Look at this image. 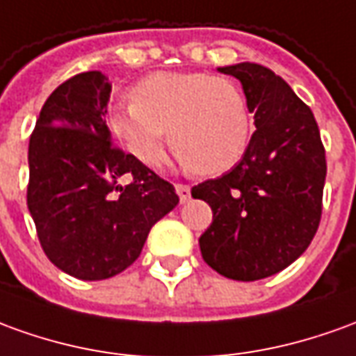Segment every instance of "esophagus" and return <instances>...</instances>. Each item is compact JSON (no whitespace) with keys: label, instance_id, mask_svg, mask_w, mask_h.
<instances>
[{"label":"esophagus","instance_id":"esophagus-1","mask_svg":"<svg viewBox=\"0 0 356 356\" xmlns=\"http://www.w3.org/2000/svg\"><path fill=\"white\" fill-rule=\"evenodd\" d=\"M176 193H178L180 202L186 203L190 200V195H192V190H190V186H186V184H176Z\"/></svg>","mask_w":356,"mask_h":356}]
</instances>
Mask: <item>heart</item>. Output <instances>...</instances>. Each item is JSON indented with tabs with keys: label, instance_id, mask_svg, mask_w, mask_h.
Listing matches in <instances>:
<instances>
[{
	"label": "heart",
	"instance_id": "1",
	"mask_svg": "<svg viewBox=\"0 0 356 356\" xmlns=\"http://www.w3.org/2000/svg\"><path fill=\"white\" fill-rule=\"evenodd\" d=\"M108 127L139 163L163 156L164 134L184 164L213 176L230 170L252 139L246 97L229 79L209 73H153L131 89L129 104H116Z\"/></svg>",
	"mask_w": 356,
	"mask_h": 356
}]
</instances>
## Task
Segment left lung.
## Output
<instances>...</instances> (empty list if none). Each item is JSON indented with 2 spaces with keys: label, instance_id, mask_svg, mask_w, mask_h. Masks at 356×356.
<instances>
[{
  "label": "left lung",
  "instance_id": "1",
  "mask_svg": "<svg viewBox=\"0 0 356 356\" xmlns=\"http://www.w3.org/2000/svg\"><path fill=\"white\" fill-rule=\"evenodd\" d=\"M242 83L256 131L240 163L192 188L209 203L205 264L234 281L275 275L302 256L322 219L325 151L312 110L259 63L219 67Z\"/></svg>",
  "mask_w": 356,
  "mask_h": 356
}]
</instances>
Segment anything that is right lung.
I'll list each match as a JSON object with an SVG mask.
<instances>
[{"label":"right lung","instance_id":"obj_1","mask_svg":"<svg viewBox=\"0 0 356 356\" xmlns=\"http://www.w3.org/2000/svg\"><path fill=\"white\" fill-rule=\"evenodd\" d=\"M100 71L61 83L29 141L26 205L44 254L67 275L100 281L136 261L149 230L178 205L174 186L112 145ZM122 175L132 178L120 186Z\"/></svg>","mask_w":356,"mask_h":356}]
</instances>
